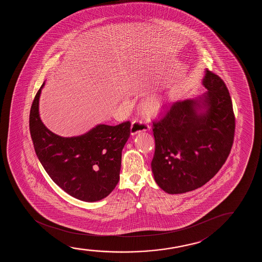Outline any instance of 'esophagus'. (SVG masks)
I'll return each mask as SVG.
<instances>
[{"mask_svg": "<svg viewBox=\"0 0 262 262\" xmlns=\"http://www.w3.org/2000/svg\"><path fill=\"white\" fill-rule=\"evenodd\" d=\"M148 129H149V125L146 122H142L140 120H135V121H133L132 126H130V133H132V135H135L137 133L145 132Z\"/></svg>", "mask_w": 262, "mask_h": 262, "instance_id": "obj_1", "label": "esophagus"}]
</instances>
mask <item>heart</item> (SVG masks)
Instances as JSON below:
<instances>
[{
	"label": "heart",
	"mask_w": 262,
	"mask_h": 262,
	"mask_svg": "<svg viewBox=\"0 0 262 262\" xmlns=\"http://www.w3.org/2000/svg\"><path fill=\"white\" fill-rule=\"evenodd\" d=\"M164 105L162 98L158 97H152L147 98L141 104V109L147 116H156L161 112Z\"/></svg>",
	"instance_id": "1"
}]
</instances>
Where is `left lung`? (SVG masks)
Wrapping results in <instances>:
<instances>
[{
  "mask_svg": "<svg viewBox=\"0 0 262 262\" xmlns=\"http://www.w3.org/2000/svg\"><path fill=\"white\" fill-rule=\"evenodd\" d=\"M203 85L207 93L173 103L164 117L153 122L152 172L167 193L203 186L226 163L233 146L235 117L226 83L206 70ZM201 107L206 110L199 113Z\"/></svg>",
  "mask_w": 262,
  "mask_h": 262,
  "instance_id": "1",
  "label": "left lung"
}]
</instances>
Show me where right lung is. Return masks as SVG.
<instances>
[{
	"label": "right lung",
	"instance_id": "obj_1",
	"mask_svg": "<svg viewBox=\"0 0 262 262\" xmlns=\"http://www.w3.org/2000/svg\"><path fill=\"white\" fill-rule=\"evenodd\" d=\"M43 86L36 94L29 114L36 156L51 179L69 195L80 201H100L118 183L122 150L130 134V122L99 124L81 136H58L40 120L38 102Z\"/></svg>",
	"mask_w": 262,
	"mask_h": 262
}]
</instances>
